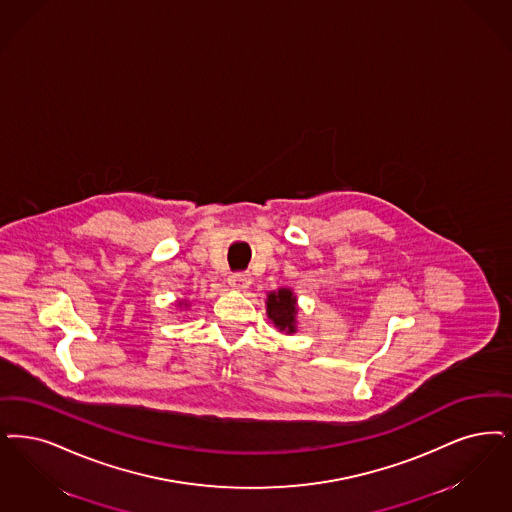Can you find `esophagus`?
<instances>
[{
	"label": "esophagus",
	"mask_w": 512,
	"mask_h": 512,
	"mask_svg": "<svg viewBox=\"0 0 512 512\" xmlns=\"http://www.w3.org/2000/svg\"><path fill=\"white\" fill-rule=\"evenodd\" d=\"M228 284L236 289H246L251 284V274L249 272H232L228 276Z\"/></svg>",
	"instance_id": "esophagus-1"
}]
</instances>
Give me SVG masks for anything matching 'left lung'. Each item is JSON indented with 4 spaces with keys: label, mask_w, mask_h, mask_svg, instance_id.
I'll use <instances>...</instances> for the list:
<instances>
[{
    "label": "left lung",
    "mask_w": 512,
    "mask_h": 512,
    "mask_svg": "<svg viewBox=\"0 0 512 512\" xmlns=\"http://www.w3.org/2000/svg\"><path fill=\"white\" fill-rule=\"evenodd\" d=\"M266 310H268V318L274 322L276 328H280V331H287V333L295 331L297 308H295V297L289 289L270 293L266 301Z\"/></svg>",
    "instance_id": "1"
}]
</instances>
